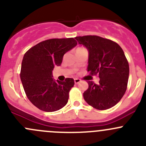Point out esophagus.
Listing matches in <instances>:
<instances>
[{
	"label": "esophagus",
	"instance_id": "1",
	"mask_svg": "<svg viewBox=\"0 0 146 146\" xmlns=\"http://www.w3.org/2000/svg\"><path fill=\"white\" fill-rule=\"evenodd\" d=\"M80 82H81V80L79 79H74V83L76 84H79Z\"/></svg>",
	"mask_w": 146,
	"mask_h": 146
}]
</instances>
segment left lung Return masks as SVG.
Instances as JSON below:
<instances>
[{
  "label": "left lung",
  "mask_w": 146,
  "mask_h": 146,
  "mask_svg": "<svg viewBox=\"0 0 146 146\" xmlns=\"http://www.w3.org/2000/svg\"><path fill=\"white\" fill-rule=\"evenodd\" d=\"M89 52L87 72L99 75L98 84L88 82L83 94L89 105L106 110L116 104L125 94L129 75V65L122 48L115 42L96 35L75 37Z\"/></svg>",
  "instance_id": "1"
}]
</instances>
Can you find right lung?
Instances as JSON below:
<instances>
[{
	"label": "right lung",
	"mask_w": 146,
	"mask_h": 146,
	"mask_svg": "<svg viewBox=\"0 0 146 146\" xmlns=\"http://www.w3.org/2000/svg\"><path fill=\"white\" fill-rule=\"evenodd\" d=\"M77 44L74 38L50 39L38 43L24 54L21 79L27 97L44 111L60 110L68 102L69 92L74 84L72 78L55 81L52 70L60 66L63 56Z\"/></svg>",
	"instance_id": "add662e5"
}]
</instances>
